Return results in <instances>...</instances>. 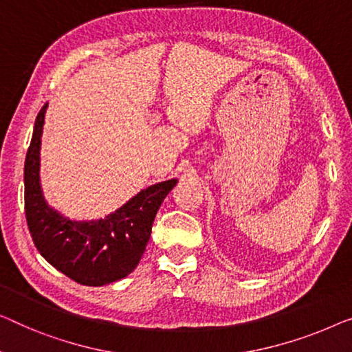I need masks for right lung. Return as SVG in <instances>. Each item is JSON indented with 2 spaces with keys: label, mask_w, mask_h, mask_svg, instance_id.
Instances as JSON below:
<instances>
[{
  "label": "right lung",
  "mask_w": 352,
  "mask_h": 352,
  "mask_svg": "<svg viewBox=\"0 0 352 352\" xmlns=\"http://www.w3.org/2000/svg\"><path fill=\"white\" fill-rule=\"evenodd\" d=\"M47 104L34 122L25 160V213L36 248L50 265L85 286H104L128 276L142 258L156 212L177 178L135 194L106 218L74 221L45 202L41 188V135Z\"/></svg>",
  "instance_id": "add662e5"
}]
</instances>
